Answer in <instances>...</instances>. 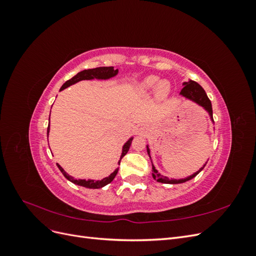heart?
Returning a JSON list of instances; mask_svg holds the SVG:
<instances>
[{"instance_id": "1", "label": "heart", "mask_w": 256, "mask_h": 256, "mask_svg": "<svg viewBox=\"0 0 256 256\" xmlns=\"http://www.w3.org/2000/svg\"><path fill=\"white\" fill-rule=\"evenodd\" d=\"M158 81H159L158 76H147V78H145L140 84H138V94H145V92H150L154 86H156ZM170 88H171V86H170V83L168 81L166 80L160 81L156 88V94L158 97H164L170 92Z\"/></svg>"}]
</instances>
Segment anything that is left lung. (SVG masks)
I'll return each mask as SVG.
<instances>
[{"label": "left lung", "instance_id": "1", "mask_svg": "<svg viewBox=\"0 0 256 256\" xmlns=\"http://www.w3.org/2000/svg\"><path fill=\"white\" fill-rule=\"evenodd\" d=\"M184 86L182 88V90H180V95H182L184 97L188 98L190 100H192V102H194L196 104H198L200 106H202L204 109L206 111H208L209 115H210V118L212 120V102L209 100V98L207 97L206 92L204 90V88L200 86V85L196 82V81H189V82H184ZM147 152H148L150 154V148L147 147ZM204 166L200 170V171H198L196 173H194L193 175L187 177V178H184V180H168V177L166 176H162L161 174L158 173V171L156 168H154V166H152V177L156 180L157 182H162V184H182V182H188L190 180H192V178H194L204 168Z\"/></svg>", "mask_w": 256, "mask_h": 256}]
</instances>
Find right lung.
<instances>
[{
	"label": "right lung",
	"instance_id": "add662e5",
	"mask_svg": "<svg viewBox=\"0 0 256 256\" xmlns=\"http://www.w3.org/2000/svg\"><path fill=\"white\" fill-rule=\"evenodd\" d=\"M118 69H114L113 67H97V68H92V69H85V70L83 72H80L76 74L74 76H72V79H69L68 81H66L63 85H62V88L60 90H63L64 88L70 86V85L79 82V81H82V80H92V79H109V78H112V76L118 74ZM49 120H50V116H49ZM49 129H50V126H48V130H47V134H49ZM134 138H129V140L127 141V143L124 145L122 147V156H120V162L122 160V158L125 156V154L128 152L129 148H130V145H131V142H132ZM58 164V168H60V171L63 173V175L67 178L68 180H70L72 182L76 184H79V186H82V187H85V188H88V189H99V188H102L104 186L110 184L113 180L114 177L116 176V174H118V168H116L115 171L109 176V177H106L104 178V180H74V177L69 176L64 170L63 168H62Z\"/></svg>",
	"mask_w": 256,
	"mask_h": 256
}]
</instances>
